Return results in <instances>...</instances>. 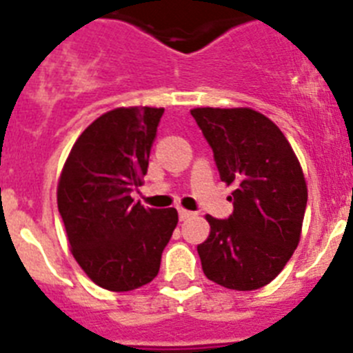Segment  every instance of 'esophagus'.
<instances>
[{
	"label": "esophagus",
	"mask_w": 353,
	"mask_h": 353,
	"mask_svg": "<svg viewBox=\"0 0 353 353\" xmlns=\"http://www.w3.org/2000/svg\"><path fill=\"white\" fill-rule=\"evenodd\" d=\"M192 212H189V210H183V208H180L179 210V219L180 221H185V219H189V217H192Z\"/></svg>",
	"instance_id": "1"
}]
</instances>
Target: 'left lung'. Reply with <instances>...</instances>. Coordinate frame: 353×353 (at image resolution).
I'll use <instances>...</instances> for the list:
<instances>
[{
    "label": "left lung",
    "instance_id": "obj_1",
    "mask_svg": "<svg viewBox=\"0 0 353 353\" xmlns=\"http://www.w3.org/2000/svg\"><path fill=\"white\" fill-rule=\"evenodd\" d=\"M192 118L214 152L219 176L235 191L228 219L207 215L210 235L198 245L205 276L239 292L269 285L301 239L307 187L279 127L248 108H198Z\"/></svg>",
    "mask_w": 353,
    "mask_h": 353
}]
</instances>
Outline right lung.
Returning a JSON list of instances; mask_svg holds the SVG:
<instances>
[{"label":"right lung","mask_w":353,"mask_h":353,"mask_svg":"<svg viewBox=\"0 0 353 353\" xmlns=\"http://www.w3.org/2000/svg\"><path fill=\"white\" fill-rule=\"evenodd\" d=\"M164 109L118 108L77 138L58 183L72 254L95 285L130 292L159 274L179 223L174 208H145L130 192L148 171Z\"/></svg>","instance_id":"1"}]
</instances>
